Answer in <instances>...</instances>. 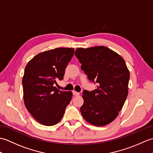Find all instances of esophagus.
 Listing matches in <instances>:
<instances>
[{
    "instance_id": "esophagus-1",
    "label": "esophagus",
    "mask_w": 153,
    "mask_h": 153,
    "mask_svg": "<svg viewBox=\"0 0 153 153\" xmlns=\"http://www.w3.org/2000/svg\"><path fill=\"white\" fill-rule=\"evenodd\" d=\"M73 94H74V95H75V96L79 95V93L76 91H73Z\"/></svg>"
}]
</instances>
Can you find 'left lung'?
<instances>
[{"label": "left lung", "mask_w": 153, "mask_h": 153, "mask_svg": "<svg viewBox=\"0 0 153 153\" xmlns=\"http://www.w3.org/2000/svg\"><path fill=\"white\" fill-rule=\"evenodd\" d=\"M75 54L89 80L98 84L93 91H83L81 113L93 126L108 124L118 116L128 97L129 71L125 60L104 46L77 48Z\"/></svg>", "instance_id": "left-lung-1"}]
</instances>
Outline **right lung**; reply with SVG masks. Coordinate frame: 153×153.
Here are the masks:
<instances>
[{
  "label": "right lung",
  "mask_w": 153,
  "mask_h": 153,
  "mask_svg": "<svg viewBox=\"0 0 153 153\" xmlns=\"http://www.w3.org/2000/svg\"><path fill=\"white\" fill-rule=\"evenodd\" d=\"M74 54L73 48H56L37 54L25 66L22 78L24 104L41 124H56L71 101L72 92L60 91L54 84L63 79Z\"/></svg>",
  "instance_id": "obj_1"
}]
</instances>
